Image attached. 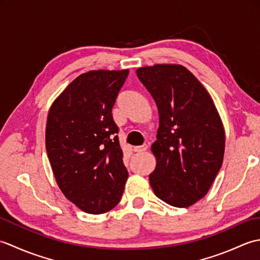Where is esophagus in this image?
I'll return each instance as SVG.
<instances>
[{"instance_id": "esophagus-1", "label": "esophagus", "mask_w": 260, "mask_h": 260, "mask_svg": "<svg viewBox=\"0 0 260 260\" xmlns=\"http://www.w3.org/2000/svg\"><path fill=\"white\" fill-rule=\"evenodd\" d=\"M147 147L148 146L146 144L142 145V146H135L134 147V152H136V153H144L147 150Z\"/></svg>"}]
</instances>
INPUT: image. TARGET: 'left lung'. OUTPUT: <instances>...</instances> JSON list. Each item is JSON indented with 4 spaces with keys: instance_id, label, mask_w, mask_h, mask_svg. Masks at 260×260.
<instances>
[{
    "instance_id": "1",
    "label": "left lung",
    "mask_w": 260,
    "mask_h": 260,
    "mask_svg": "<svg viewBox=\"0 0 260 260\" xmlns=\"http://www.w3.org/2000/svg\"><path fill=\"white\" fill-rule=\"evenodd\" d=\"M136 74L158 110L150 184L162 201L187 208L207 194L221 168L222 120L210 93L183 66L158 63Z\"/></svg>"
}]
</instances>
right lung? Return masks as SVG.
<instances>
[{
	"instance_id": "1",
	"label": "right lung",
	"mask_w": 260,
	"mask_h": 260,
	"mask_svg": "<svg viewBox=\"0 0 260 260\" xmlns=\"http://www.w3.org/2000/svg\"><path fill=\"white\" fill-rule=\"evenodd\" d=\"M128 71L81 74L49 109L46 148L53 175L64 197L86 213L117 206L128 178L112 115Z\"/></svg>"
}]
</instances>
